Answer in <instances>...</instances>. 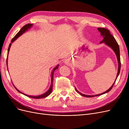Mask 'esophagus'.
Listing matches in <instances>:
<instances>
[{
    "label": "esophagus",
    "mask_w": 129,
    "mask_h": 129,
    "mask_svg": "<svg viewBox=\"0 0 129 129\" xmlns=\"http://www.w3.org/2000/svg\"><path fill=\"white\" fill-rule=\"evenodd\" d=\"M65 63L67 64H69V60H66L65 61Z\"/></svg>",
    "instance_id": "1"
}]
</instances>
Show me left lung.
<instances>
[{
    "instance_id": "obj_1",
    "label": "left lung",
    "mask_w": 129,
    "mask_h": 129,
    "mask_svg": "<svg viewBox=\"0 0 129 129\" xmlns=\"http://www.w3.org/2000/svg\"><path fill=\"white\" fill-rule=\"evenodd\" d=\"M98 30L99 32H101V36H103L104 37L103 40L101 41V42H105V44L107 45L108 46H109L110 47L114 50L115 53L116 54L117 57V60H118V73H117V75L116 77V80L117 79V77L118 76V75L120 73V66H121V63H120V52H119V45L118 44V43L117 42L116 39H115V38L113 37L112 35L111 34L110 31L107 28H98ZM116 80H115V82L112 85V86L110 87V88H109L108 90H107L106 91L104 92L103 93H100V94L99 95H84L82 94V93H80L79 91H78L76 89V91H77L78 92H79L80 93V95L86 97H95V96H100L101 95H103L104 93H107L109 91H110L111 90V89L112 88L113 86H114V84L115 83V82L116 81Z\"/></svg>"
}]
</instances>
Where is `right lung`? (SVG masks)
I'll list each match as a JSON object with an SVG mask.
<instances>
[{
	"label": "right lung",
	"mask_w": 129,
	"mask_h": 129,
	"mask_svg": "<svg viewBox=\"0 0 129 129\" xmlns=\"http://www.w3.org/2000/svg\"><path fill=\"white\" fill-rule=\"evenodd\" d=\"M33 25V24H26V25H25L24 26H23L22 28H21V29L20 30V31H19V32L15 35V36L14 37V38L12 39V40H11V43H12L14 41H15V40L17 39L19 37V36H20L23 33H24L26 30H27V29H28V28H29L30 27L32 26ZM11 44H10V45H9V48H8V52H7V54H9V50H10V47H11ZM6 62H7V61H6ZM58 65H57L56 67H55V68H54V69H53V72H52V76H51V77H52V83H51V85H50V88H49V89L47 91L46 93H44V94H42V95H39V96H29V95H25V94H24L25 95H26V96H28V97H30V98H33V99H41V98H44V97H47V96H48L50 93H51V92H52V88H53V74H54V71H55L56 69H57V68H58ZM14 88L16 89V90H17L18 91H19V92H20V93H22L21 92H20V91L19 90H18L15 88V87H14Z\"/></svg>",
	"instance_id": "1"
}]
</instances>
